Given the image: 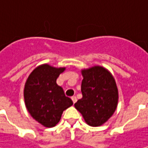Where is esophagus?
I'll return each instance as SVG.
<instances>
[{
	"label": "esophagus",
	"instance_id": "1",
	"mask_svg": "<svg viewBox=\"0 0 148 148\" xmlns=\"http://www.w3.org/2000/svg\"><path fill=\"white\" fill-rule=\"evenodd\" d=\"M71 99H72V101H73V103H74V104L77 102V97H76V96H72V97H71Z\"/></svg>",
	"mask_w": 148,
	"mask_h": 148
}]
</instances>
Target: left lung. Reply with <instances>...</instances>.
<instances>
[{
  "instance_id": "left-lung-1",
  "label": "left lung",
  "mask_w": 148,
  "mask_h": 148,
  "mask_svg": "<svg viewBox=\"0 0 148 148\" xmlns=\"http://www.w3.org/2000/svg\"><path fill=\"white\" fill-rule=\"evenodd\" d=\"M82 76V98L74 105L89 125L98 127L106 122L116 110L119 95L115 81L101 66L83 70Z\"/></svg>"
}]
</instances>
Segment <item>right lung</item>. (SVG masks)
<instances>
[{
    "label": "right lung",
    "instance_id": "add662e5",
    "mask_svg": "<svg viewBox=\"0 0 148 148\" xmlns=\"http://www.w3.org/2000/svg\"><path fill=\"white\" fill-rule=\"evenodd\" d=\"M65 68H55L48 64L32 71L25 86V102L31 116L43 126L51 128L59 122L63 110L72 105L63 89L56 83Z\"/></svg>",
    "mask_w": 148,
    "mask_h": 148
}]
</instances>
